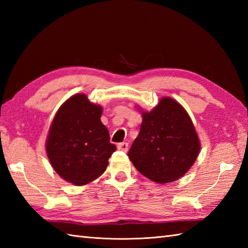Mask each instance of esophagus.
<instances>
[{"instance_id": "1", "label": "esophagus", "mask_w": 248, "mask_h": 248, "mask_svg": "<svg viewBox=\"0 0 248 248\" xmlns=\"http://www.w3.org/2000/svg\"><path fill=\"white\" fill-rule=\"evenodd\" d=\"M117 148L124 152H127L129 149V144L128 143H120L117 145Z\"/></svg>"}]
</instances>
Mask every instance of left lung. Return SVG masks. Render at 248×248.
Masks as SVG:
<instances>
[{"label": "left lung", "instance_id": "obj_1", "mask_svg": "<svg viewBox=\"0 0 248 248\" xmlns=\"http://www.w3.org/2000/svg\"><path fill=\"white\" fill-rule=\"evenodd\" d=\"M140 131L128 152L136 170L156 183L182 177L196 161L200 143L186 110L171 98L143 112Z\"/></svg>", "mask_w": 248, "mask_h": 248}]
</instances>
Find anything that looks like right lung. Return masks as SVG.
<instances>
[{
	"instance_id": "right-lung-1",
	"label": "right lung",
	"mask_w": 248,
	"mask_h": 248,
	"mask_svg": "<svg viewBox=\"0 0 248 248\" xmlns=\"http://www.w3.org/2000/svg\"><path fill=\"white\" fill-rule=\"evenodd\" d=\"M102 108L84 93L70 97L57 110L46 139L52 167L64 180L84 186L105 171L116 150L101 123Z\"/></svg>"
}]
</instances>
